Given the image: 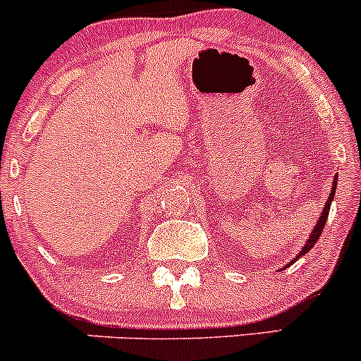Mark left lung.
<instances>
[{
  "instance_id": "obj_1",
  "label": "left lung",
  "mask_w": 361,
  "mask_h": 361,
  "mask_svg": "<svg viewBox=\"0 0 361 361\" xmlns=\"http://www.w3.org/2000/svg\"><path fill=\"white\" fill-rule=\"evenodd\" d=\"M336 187H337V176L334 178L332 190H330V195H329V199H326V204H325V209H323V213H322V216H319L318 224H316V227L312 228L311 235H309V239H307V241H305L304 248H302L300 253H298L297 257H295L292 262H288V265H286V267H290V265L295 264V262H297L298 258L302 257V255H305V253H307V251L311 250L312 246L316 245V243H318L319 235H322V232H323V227H325V224H326V218H329V213H330V204H332V201H334V195H336Z\"/></svg>"
}]
</instances>
